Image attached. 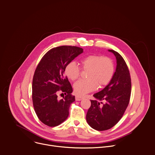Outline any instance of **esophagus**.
Masks as SVG:
<instances>
[{
    "label": "esophagus",
    "mask_w": 155,
    "mask_h": 155,
    "mask_svg": "<svg viewBox=\"0 0 155 155\" xmlns=\"http://www.w3.org/2000/svg\"><path fill=\"white\" fill-rule=\"evenodd\" d=\"M83 99V97H81V96H78V95H77L75 96V100L76 101H80Z\"/></svg>",
    "instance_id": "34e87169"
}]
</instances>
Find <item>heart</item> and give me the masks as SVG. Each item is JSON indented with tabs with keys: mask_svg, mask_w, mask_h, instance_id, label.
I'll return each mask as SVG.
<instances>
[{
	"mask_svg": "<svg viewBox=\"0 0 155 155\" xmlns=\"http://www.w3.org/2000/svg\"><path fill=\"white\" fill-rule=\"evenodd\" d=\"M80 63L82 69L88 72L87 79L80 80L74 84L75 93L78 95H83L94 91L98 85L100 87L107 85L113 77L114 63L110 57L89 55L81 59ZM80 73V68L74 61L68 63L64 68L65 75L72 81L77 80Z\"/></svg>",
	"mask_w": 155,
	"mask_h": 155,
	"instance_id": "1",
	"label": "heart"
}]
</instances>
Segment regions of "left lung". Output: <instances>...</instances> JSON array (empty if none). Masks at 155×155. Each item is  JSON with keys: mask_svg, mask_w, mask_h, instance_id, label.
Listing matches in <instances>:
<instances>
[{"mask_svg": "<svg viewBox=\"0 0 155 155\" xmlns=\"http://www.w3.org/2000/svg\"><path fill=\"white\" fill-rule=\"evenodd\" d=\"M113 53L117 60L116 72L110 83L101 91L94 94L91 105L86 114L91 127L105 131L113 127L122 117L130 102L131 81L130 71L123 57L117 51Z\"/></svg>", "mask_w": 155, "mask_h": 155, "instance_id": "left-lung-1", "label": "left lung"}]
</instances>
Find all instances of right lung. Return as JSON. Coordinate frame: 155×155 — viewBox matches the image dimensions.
Returning a JSON list of instances; mask_svg holds the SVG:
<instances>
[{
    "label": "right lung",
    "mask_w": 155,
    "mask_h": 155,
    "mask_svg": "<svg viewBox=\"0 0 155 155\" xmlns=\"http://www.w3.org/2000/svg\"><path fill=\"white\" fill-rule=\"evenodd\" d=\"M83 52L82 48L63 45L48 50L35 71L32 82V100L38 119L45 125L54 127L68 118L69 107L74 102L72 86L64 75L66 64ZM60 91L66 95L59 100Z\"/></svg>",
    "instance_id": "obj_1"
}]
</instances>
